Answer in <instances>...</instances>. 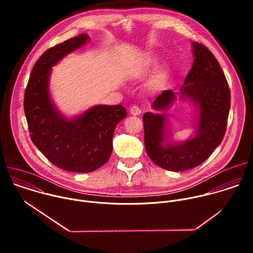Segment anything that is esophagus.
<instances>
[{
  "instance_id": "1",
  "label": "esophagus",
  "mask_w": 253,
  "mask_h": 253,
  "mask_svg": "<svg viewBox=\"0 0 253 253\" xmlns=\"http://www.w3.org/2000/svg\"><path fill=\"white\" fill-rule=\"evenodd\" d=\"M130 114L131 115H134V116H137V115H140L141 114V109L139 107L137 106H132L130 108Z\"/></svg>"
}]
</instances>
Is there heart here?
I'll return each mask as SVG.
<instances>
[{
  "label": "heart",
  "mask_w": 253,
  "mask_h": 253,
  "mask_svg": "<svg viewBox=\"0 0 253 253\" xmlns=\"http://www.w3.org/2000/svg\"><path fill=\"white\" fill-rule=\"evenodd\" d=\"M155 63H156V59L149 58V59L145 60V62L143 63V68H144V70H148L150 67L154 66ZM169 79H170L169 70L167 68H161L156 72L154 76L152 77L151 87L154 90H160L168 84Z\"/></svg>",
  "instance_id": "b5f03b06"
}]
</instances>
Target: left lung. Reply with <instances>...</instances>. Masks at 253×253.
<instances>
[{"label": "left lung", "mask_w": 253, "mask_h": 253, "mask_svg": "<svg viewBox=\"0 0 253 253\" xmlns=\"http://www.w3.org/2000/svg\"><path fill=\"white\" fill-rule=\"evenodd\" d=\"M193 65L180 92L165 90L152 103L154 113L143 115L144 142L150 159L170 171H183L203 163L221 143L230 109V91L223 71L213 54L192 42ZM179 98L196 107L194 134L186 140L174 141L165 112Z\"/></svg>", "instance_id": "1"}]
</instances>
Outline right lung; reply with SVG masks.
Masks as SVG:
<instances>
[{
    "label": "right lung",
    "mask_w": 253,
    "mask_h": 253,
    "mask_svg": "<svg viewBox=\"0 0 253 253\" xmlns=\"http://www.w3.org/2000/svg\"><path fill=\"white\" fill-rule=\"evenodd\" d=\"M90 40L80 34L48 49L35 64L26 88L24 110L37 148L66 171H95L110 158L116 125L127 116L122 105H95L77 116L66 117L50 94L52 67Z\"/></svg>",
    "instance_id": "add662e5"
}]
</instances>
